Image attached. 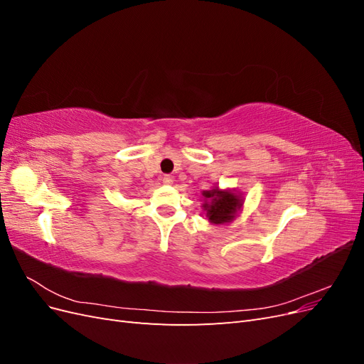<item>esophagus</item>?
Instances as JSON below:
<instances>
[{
	"instance_id": "esophagus-1",
	"label": "esophagus",
	"mask_w": 364,
	"mask_h": 364,
	"mask_svg": "<svg viewBox=\"0 0 364 364\" xmlns=\"http://www.w3.org/2000/svg\"><path fill=\"white\" fill-rule=\"evenodd\" d=\"M162 183H165V185H171L173 183V178H171V176H164V178H162Z\"/></svg>"
}]
</instances>
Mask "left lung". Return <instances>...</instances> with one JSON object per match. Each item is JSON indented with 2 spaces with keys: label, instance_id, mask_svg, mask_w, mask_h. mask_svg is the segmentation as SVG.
<instances>
[{
  "label": "left lung",
  "instance_id": "8db88e82",
  "mask_svg": "<svg viewBox=\"0 0 364 364\" xmlns=\"http://www.w3.org/2000/svg\"><path fill=\"white\" fill-rule=\"evenodd\" d=\"M203 211L206 217L214 225H225L232 222L238 211L243 206V197L232 190H220L215 188L203 191Z\"/></svg>",
  "mask_w": 364,
  "mask_h": 364
}]
</instances>
